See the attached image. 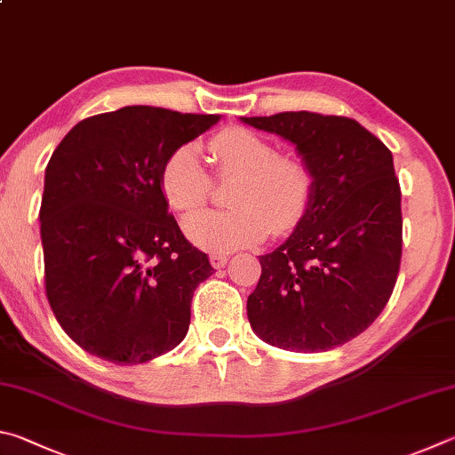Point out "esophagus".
<instances>
[{"label": "esophagus", "mask_w": 455, "mask_h": 455, "mask_svg": "<svg viewBox=\"0 0 455 455\" xmlns=\"http://www.w3.org/2000/svg\"><path fill=\"white\" fill-rule=\"evenodd\" d=\"M210 261H212V266L215 269H220V267L228 264V256H221V253H213V256H210Z\"/></svg>", "instance_id": "esophagus-1"}]
</instances>
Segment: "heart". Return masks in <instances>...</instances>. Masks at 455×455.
<instances>
[{
  "instance_id": "1",
  "label": "heart",
  "mask_w": 455,
  "mask_h": 455,
  "mask_svg": "<svg viewBox=\"0 0 455 455\" xmlns=\"http://www.w3.org/2000/svg\"><path fill=\"white\" fill-rule=\"evenodd\" d=\"M220 178H234L229 212H202L183 221V232L197 248L226 253L248 248L274 234L291 232L312 199V175L298 159L277 156L272 141L243 127H229L210 141ZM159 188L175 212L188 213L210 197L212 178L191 143L175 148L164 162Z\"/></svg>"
}]
</instances>
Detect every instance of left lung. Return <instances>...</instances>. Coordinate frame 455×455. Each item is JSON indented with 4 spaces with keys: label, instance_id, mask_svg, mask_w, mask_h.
I'll return each instance as SVG.
<instances>
[{
    "label": "left lung",
    "instance_id": "8db88e82",
    "mask_svg": "<svg viewBox=\"0 0 455 455\" xmlns=\"http://www.w3.org/2000/svg\"><path fill=\"white\" fill-rule=\"evenodd\" d=\"M240 119L293 143L312 175L304 220L259 256L251 330L290 352H328L368 330L394 291L402 191L392 151L349 117L283 111Z\"/></svg>",
    "mask_w": 455,
    "mask_h": 455
}]
</instances>
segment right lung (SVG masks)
Returning a JSON list of instances; mask_svg holds the SVG:
<instances>
[{"label":"right lung","mask_w":455,"mask_h":455,"mask_svg":"<svg viewBox=\"0 0 455 455\" xmlns=\"http://www.w3.org/2000/svg\"><path fill=\"white\" fill-rule=\"evenodd\" d=\"M220 116L125 106L79 122L45 167L39 221L55 320L111 363L181 344L191 298L213 274L183 237L159 188L164 162Z\"/></svg>","instance_id":"right-lung-1"}]
</instances>
